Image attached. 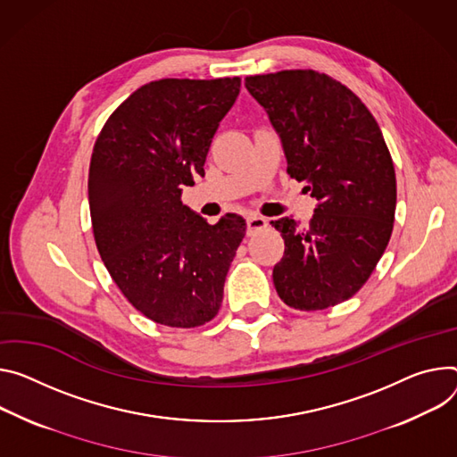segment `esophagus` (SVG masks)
I'll list each match as a JSON object with an SVG mask.
<instances>
[{
  "label": "esophagus",
  "instance_id": "obj_1",
  "mask_svg": "<svg viewBox=\"0 0 457 457\" xmlns=\"http://www.w3.org/2000/svg\"><path fill=\"white\" fill-rule=\"evenodd\" d=\"M245 224H247V233H250V235L268 228V220L264 217H259V215H247Z\"/></svg>",
  "mask_w": 457,
  "mask_h": 457
}]
</instances>
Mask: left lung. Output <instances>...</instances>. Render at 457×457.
Returning a JSON list of instances; mask_svg holds the SVG:
<instances>
[{"label": "left lung", "instance_id": "1", "mask_svg": "<svg viewBox=\"0 0 457 457\" xmlns=\"http://www.w3.org/2000/svg\"><path fill=\"white\" fill-rule=\"evenodd\" d=\"M280 138L287 175L317 200L308 228L273 220L284 257L273 268L278 297L324 310L355 295L383 257L395 215V171L376 118L341 81L317 71L247 76Z\"/></svg>", "mask_w": 457, "mask_h": 457}]
</instances>
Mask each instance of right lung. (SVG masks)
Returning a JSON list of instances; mask_svg holds the SVG:
<instances>
[{
    "mask_svg": "<svg viewBox=\"0 0 457 457\" xmlns=\"http://www.w3.org/2000/svg\"><path fill=\"white\" fill-rule=\"evenodd\" d=\"M240 78H165L142 86L105 121L89 168V210L100 257L126 299L147 319L195 328L222 304L245 220L217 224L182 204Z\"/></svg>",
    "mask_w": 457,
    "mask_h": 457,
    "instance_id": "obj_1",
    "label": "right lung"
}]
</instances>
